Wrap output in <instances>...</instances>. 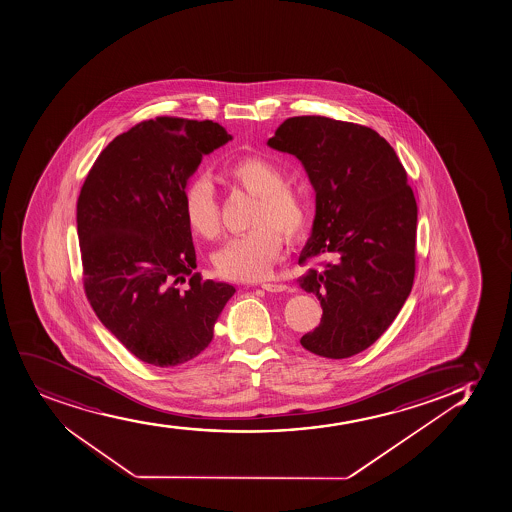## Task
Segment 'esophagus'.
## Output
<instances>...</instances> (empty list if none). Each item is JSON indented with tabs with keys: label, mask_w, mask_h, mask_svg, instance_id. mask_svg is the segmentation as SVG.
<instances>
[{
	"label": "esophagus",
	"mask_w": 512,
	"mask_h": 512,
	"mask_svg": "<svg viewBox=\"0 0 512 512\" xmlns=\"http://www.w3.org/2000/svg\"><path fill=\"white\" fill-rule=\"evenodd\" d=\"M262 289L267 292H282L286 291V284H272V282H267V284H262Z\"/></svg>",
	"instance_id": "obj_1"
}]
</instances>
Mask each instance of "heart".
I'll list each match as a JSON object with an SVG mask.
<instances>
[{"label": "heart", "instance_id": "1", "mask_svg": "<svg viewBox=\"0 0 512 512\" xmlns=\"http://www.w3.org/2000/svg\"><path fill=\"white\" fill-rule=\"evenodd\" d=\"M223 174L233 186L255 196L257 203L250 218L253 230L226 242L213 255V265L218 275L230 281H262L281 257L280 235L294 243L308 230V198L301 189L284 182L279 165L259 155L235 160L226 165ZM182 211L196 235L206 240L220 237V203L208 179L194 177L187 182Z\"/></svg>", "mask_w": 512, "mask_h": 512}]
</instances>
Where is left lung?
<instances>
[{"instance_id": "left-lung-1", "label": "left lung", "mask_w": 512, "mask_h": 512, "mask_svg": "<svg viewBox=\"0 0 512 512\" xmlns=\"http://www.w3.org/2000/svg\"><path fill=\"white\" fill-rule=\"evenodd\" d=\"M296 155L316 191L313 231L297 282L323 316L306 350L348 358L396 319L416 272L418 204L396 152L369 127L326 116L287 118L267 142Z\"/></svg>"}]
</instances>
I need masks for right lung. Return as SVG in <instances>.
<instances>
[{"label":"right lung","instance_id":"right-lung-1","mask_svg":"<svg viewBox=\"0 0 512 512\" xmlns=\"http://www.w3.org/2000/svg\"><path fill=\"white\" fill-rule=\"evenodd\" d=\"M231 135L211 120L159 116L99 154L77 199L84 291L99 321L155 367L198 357L235 287L194 272L182 211L189 177ZM188 281L182 292L179 281Z\"/></svg>","mask_w":512,"mask_h":512}]
</instances>
